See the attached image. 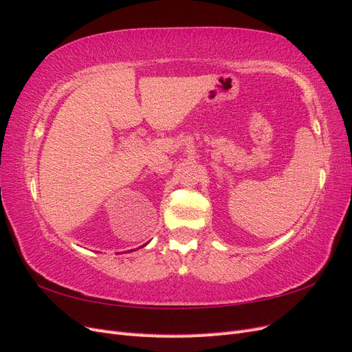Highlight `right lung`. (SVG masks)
I'll use <instances>...</instances> for the list:
<instances>
[{
    "label": "right lung",
    "instance_id": "right-lung-1",
    "mask_svg": "<svg viewBox=\"0 0 352 352\" xmlns=\"http://www.w3.org/2000/svg\"><path fill=\"white\" fill-rule=\"evenodd\" d=\"M142 247H144V245H142Z\"/></svg>",
    "mask_w": 352,
    "mask_h": 352
}]
</instances>
